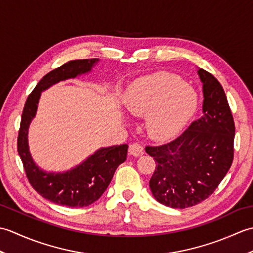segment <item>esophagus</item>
<instances>
[{"instance_id":"obj_1","label":"esophagus","mask_w":253,"mask_h":253,"mask_svg":"<svg viewBox=\"0 0 253 253\" xmlns=\"http://www.w3.org/2000/svg\"><path fill=\"white\" fill-rule=\"evenodd\" d=\"M129 152L130 154L133 155V157H140V155H142L144 152L143 146H141L139 142H133L129 146Z\"/></svg>"}]
</instances>
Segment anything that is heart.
<instances>
[{"mask_svg":"<svg viewBox=\"0 0 253 253\" xmlns=\"http://www.w3.org/2000/svg\"><path fill=\"white\" fill-rule=\"evenodd\" d=\"M197 96L184 80L170 74H155L133 83L125 96V106L132 115H147V130L158 140L178 133L192 115Z\"/></svg>","mask_w":253,"mask_h":253,"instance_id":"b5f03b06","label":"heart"}]
</instances>
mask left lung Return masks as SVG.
Wrapping results in <instances>:
<instances>
[{
  "mask_svg": "<svg viewBox=\"0 0 253 253\" xmlns=\"http://www.w3.org/2000/svg\"><path fill=\"white\" fill-rule=\"evenodd\" d=\"M203 83L202 114L168 143L147 146L157 163L150 188L166 207L185 209L206 200L216 189L234 160L235 123L222 84L198 71Z\"/></svg>",
  "mask_w": 253,
  "mask_h": 253,
  "instance_id": "obj_1",
  "label": "left lung"
}]
</instances>
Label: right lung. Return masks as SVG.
Masks as SVG:
<instances>
[{
  "mask_svg": "<svg viewBox=\"0 0 253 253\" xmlns=\"http://www.w3.org/2000/svg\"><path fill=\"white\" fill-rule=\"evenodd\" d=\"M98 61V58L75 60L47 73L28 95L21 114L17 150L27 178L40 196L69 208L87 207L98 200L110 185L118 165L125 162L128 146L121 144L102 148L77 168L65 173H45L38 168L31 158L27 133L29 124L36 115L41 91L61 80L75 78L80 74L90 72Z\"/></svg>",
  "mask_w": 253,
  "mask_h": 253,
  "instance_id": "right-lung-1",
  "label": "right lung"
}]
</instances>
